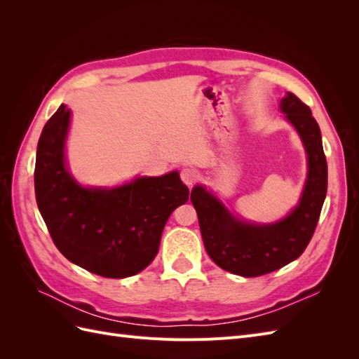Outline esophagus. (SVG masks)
I'll return each instance as SVG.
<instances>
[{
    "instance_id": "1",
    "label": "esophagus",
    "mask_w": 359,
    "mask_h": 359,
    "mask_svg": "<svg viewBox=\"0 0 359 359\" xmlns=\"http://www.w3.org/2000/svg\"><path fill=\"white\" fill-rule=\"evenodd\" d=\"M198 178H199L198 172L194 170V169H191V168H184V169L181 170V180H182L184 184H187L189 187L193 186V184L198 181Z\"/></svg>"
}]
</instances>
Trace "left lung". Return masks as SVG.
<instances>
[{
	"mask_svg": "<svg viewBox=\"0 0 359 359\" xmlns=\"http://www.w3.org/2000/svg\"><path fill=\"white\" fill-rule=\"evenodd\" d=\"M281 111L298 130L309 154V175L299 205L286 219L257 226L236 220L203 187L191 190L206 253L214 262L243 277L273 273L298 259L316 231L328 189V165L320 128L310 107L293 93L281 100Z\"/></svg>",
	"mask_w": 359,
	"mask_h": 359,
	"instance_id": "obj_1",
	"label": "left lung"
}]
</instances>
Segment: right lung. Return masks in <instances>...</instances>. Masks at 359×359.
<instances>
[{
    "label": "right lung",
    "mask_w": 359,
    "mask_h": 359,
    "mask_svg": "<svg viewBox=\"0 0 359 359\" xmlns=\"http://www.w3.org/2000/svg\"><path fill=\"white\" fill-rule=\"evenodd\" d=\"M70 109L61 104L43 127L34 189L53 244L70 262L106 278L145 269L158 252L172 211L189 201L178 172L137 178L116 189H83L64 165Z\"/></svg>",
    "instance_id": "1"
}]
</instances>
